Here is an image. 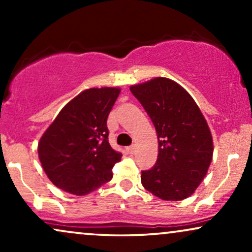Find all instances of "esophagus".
<instances>
[{"mask_svg": "<svg viewBox=\"0 0 252 252\" xmlns=\"http://www.w3.org/2000/svg\"><path fill=\"white\" fill-rule=\"evenodd\" d=\"M126 153H128V154H134V153H135V147L134 146L126 147Z\"/></svg>", "mask_w": 252, "mask_h": 252, "instance_id": "34e87169", "label": "esophagus"}]
</instances>
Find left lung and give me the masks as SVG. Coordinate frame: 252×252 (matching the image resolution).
Wrapping results in <instances>:
<instances>
[{
    "mask_svg": "<svg viewBox=\"0 0 252 252\" xmlns=\"http://www.w3.org/2000/svg\"><path fill=\"white\" fill-rule=\"evenodd\" d=\"M154 124L158 141L156 163L142 170L147 190L167 201L189 198L204 180L213 155L206 120L178 83L158 77L130 86Z\"/></svg>",
    "mask_w": 252,
    "mask_h": 252,
    "instance_id": "obj_1",
    "label": "left lung"
}]
</instances>
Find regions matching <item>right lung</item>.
Segmentation results:
<instances>
[{"mask_svg": "<svg viewBox=\"0 0 252 252\" xmlns=\"http://www.w3.org/2000/svg\"><path fill=\"white\" fill-rule=\"evenodd\" d=\"M121 89H89L59 112L40 138L42 168L58 189L89 194L112 179L122 154L111 148L106 120Z\"/></svg>", "mask_w": 252, "mask_h": 252, "instance_id": "add662e5", "label": "right lung"}]
</instances>
